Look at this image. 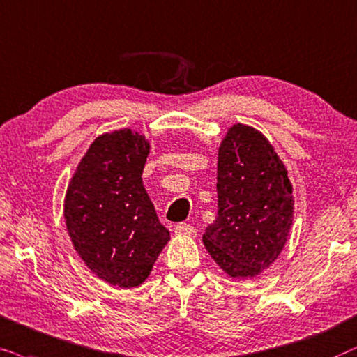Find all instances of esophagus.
<instances>
[{
	"mask_svg": "<svg viewBox=\"0 0 357 357\" xmlns=\"http://www.w3.org/2000/svg\"><path fill=\"white\" fill-rule=\"evenodd\" d=\"M174 234L176 235H196V228L189 225V223H178V225L174 227Z\"/></svg>",
	"mask_w": 357,
	"mask_h": 357,
	"instance_id": "esophagus-1",
	"label": "esophagus"
}]
</instances>
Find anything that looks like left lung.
<instances>
[{
  "mask_svg": "<svg viewBox=\"0 0 357 357\" xmlns=\"http://www.w3.org/2000/svg\"><path fill=\"white\" fill-rule=\"evenodd\" d=\"M217 196L204 245L228 278H255L281 255L294 218L287 169L259 130L228 127L218 146Z\"/></svg>",
  "mask_w": 357,
  "mask_h": 357,
  "instance_id": "obj_1",
  "label": "left lung"
}]
</instances>
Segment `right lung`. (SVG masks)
<instances>
[{
	"instance_id": "right-lung-1",
	"label": "right lung",
	"mask_w": 357,
	"mask_h": 357,
	"mask_svg": "<svg viewBox=\"0 0 357 357\" xmlns=\"http://www.w3.org/2000/svg\"><path fill=\"white\" fill-rule=\"evenodd\" d=\"M150 142L132 129L96 137L76 166L63 215L76 253L111 286L139 287L169 241L142 181Z\"/></svg>"
}]
</instances>
